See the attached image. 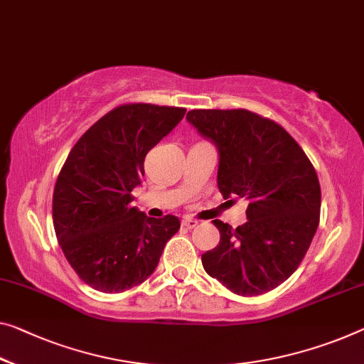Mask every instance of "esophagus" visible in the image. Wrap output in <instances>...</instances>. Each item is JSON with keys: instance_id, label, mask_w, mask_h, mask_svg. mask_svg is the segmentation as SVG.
<instances>
[{"instance_id": "obj_1", "label": "esophagus", "mask_w": 364, "mask_h": 364, "mask_svg": "<svg viewBox=\"0 0 364 364\" xmlns=\"http://www.w3.org/2000/svg\"><path fill=\"white\" fill-rule=\"evenodd\" d=\"M182 226L187 228V229H193V228L198 226V221L193 220V218H183Z\"/></svg>"}]
</instances>
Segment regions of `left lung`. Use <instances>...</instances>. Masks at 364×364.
Segmentation results:
<instances>
[{"label": "left lung", "instance_id": "8db88e82", "mask_svg": "<svg viewBox=\"0 0 364 364\" xmlns=\"http://www.w3.org/2000/svg\"><path fill=\"white\" fill-rule=\"evenodd\" d=\"M187 120L216 144L223 197L249 200L242 226L213 221L221 239L201 255L205 272L240 296L270 291L299 267L318 226L314 166L282 125L250 110L197 109Z\"/></svg>", "mask_w": 364, "mask_h": 364}]
</instances>
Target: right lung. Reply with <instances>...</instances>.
I'll return each instance as SVG.
<instances>
[{"instance_id":"1","label":"right lung","mask_w":364,"mask_h":364,"mask_svg":"<svg viewBox=\"0 0 364 364\" xmlns=\"http://www.w3.org/2000/svg\"><path fill=\"white\" fill-rule=\"evenodd\" d=\"M183 115L182 107L119 105L77 139L61 167L55 234L73 270L97 291L122 293L143 283L181 228L177 216L149 218L130 203L148 151Z\"/></svg>"}]
</instances>
